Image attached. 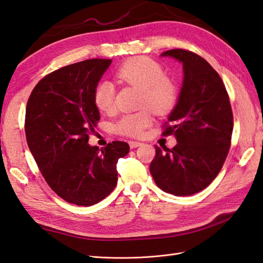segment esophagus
<instances>
[{
	"instance_id": "obj_1",
	"label": "esophagus",
	"mask_w": 263,
	"mask_h": 263,
	"mask_svg": "<svg viewBox=\"0 0 263 263\" xmlns=\"http://www.w3.org/2000/svg\"><path fill=\"white\" fill-rule=\"evenodd\" d=\"M128 144H129V147H130L132 149H134V148H137V147H139V146H141V145H142L141 142H139V141H133V140H130V141L128 142Z\"/></svg>"
}]
</instances>
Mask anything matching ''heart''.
Wrapping results in <instances>:
<instances>
[{"mask_svg": "<svg viewBox=\"0 0 263 263\" xmlns=\"http://www.w3.org/2000/svg\"><path fill=\"white\" fill-rule=\"evenodd\" d=\"M118 80L128 83L142 91L141 106H148L158 114L170 112L178 99V89L168 78L164 70L149 58H134L116 71ZM115 99V86L108 80L100 81L94 89V104L102 112L112 109ZM153 122L148 109L124 115L115 125L116 133L128 137H139Z\"/></svg>", "mask_w": 263, "mask_h": 263, "instance_id": "heart-1", "label": "heart"}]
</instances>
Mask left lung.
<instances>
[{
  "label": "left lung",
  "instance_id": "obj_1",
  "mask_svg": "<svg viewBox=\"0 0 263 263\" xmlns=\"http://www.w3.org/2000/svg\"><path fill=\"white\" fill-rule=\"evenodd\" d=\"M160 57L182 63L183 81L163 135L173 134L172 149L156 147L150 173L164 192L187 196L201 192L217 177L232 139L234 118L226 87L218 73L200 55L183 49Z\"/></svg>",
  "mask_w": 263,
  "mask_h": 263
}]
</instances>
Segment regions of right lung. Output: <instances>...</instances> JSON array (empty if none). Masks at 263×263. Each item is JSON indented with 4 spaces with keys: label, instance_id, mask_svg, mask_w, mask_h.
<instances>
[{
    "label": "right lung",
    "instance_id": "1",
    "mask_svg": "<svg viewBox=\"0 0 263 263\" xmlns=\"http://www.w3.org/2000/svg\"><path fill=\"white\" fill-rule=\"evenodd\" d=\"M110 59L73 63L46 76L31 92L26 107L25 133L48 185L68 203L91 206L116 186L119 158L129 145L113 141L99 149L87 144V134L100 121L93 93Z\"/></svg>",
    "mask_w": 263,
    "mask_h": 263
}]
</instances>
